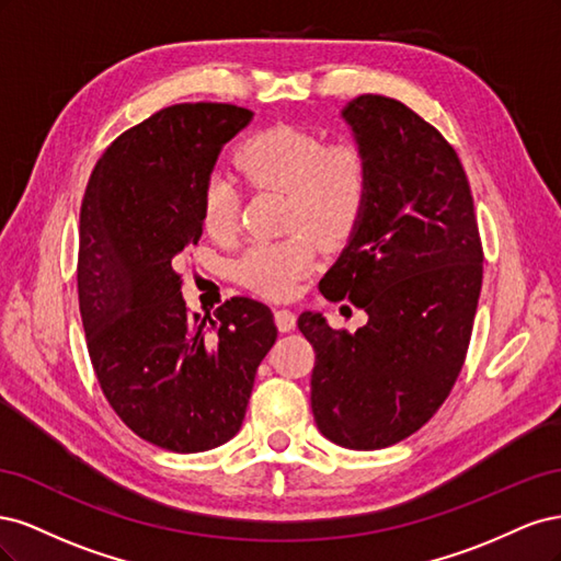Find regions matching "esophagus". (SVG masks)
Masks as SVG:
<instances>
[{"mask_svg":"<svg viewBox=\"0 0 561 561\" xmlns=\"http://www.w3.org/2000/svg\"><path fill=\"white\" fill-rule=\"evenodd\" d=\"M274 316H276V325H278V330L280 332H290V330H295V325H297V316H295V311L293 309H276L274 311Z\"/></svg>","mask_w":561,"mask_h":561,"instance_id":"34e87169","label":"esophagus"}]
</instances>
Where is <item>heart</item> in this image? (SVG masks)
<instances>
[{
	"instance_id": "1",
	"label": "heart",
	"mask_w": 561,
	"mask_h": 561,
	"mask_svg": "<svg viewBox=\"0 0 561 561\" xmlns=\"http://www.w3.org/2000/svg\"><path fill=\"white\" fill-rule=\"evenodd\" d=\"M236 165L252 190L283 192L285 239L252 245L239 262V278L250 290L283 299L295 293L316 262V239L325 245L346 241L358 229L371 190L367 151L355 140L325 142L297 126H271L236 151ZM239 186L210 175L201 192V225L215 241L239 229Z\"/></svg>"
}]
</instances>
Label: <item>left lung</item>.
Segmentation results:
<instances>
[{"instance_id": "left-lung-1", "label": "left lung", "mask_w": 561, "mask_h": 561, "mask_svg": "<svg viewBox=\"0 0 561 561\" xmlns=\"http://www.w3.org/2000/svg\"><path fill=\"white\" fill-rule=\"evenodd\" d=\"M367 151V210L320 280L369 320L348 334L318 313L297 325L316 351L311 410L346 449H383L416 433L461 375L482 290V239L466 171L435 126L383 95L344 110Z\"/></svg>"}]
</instances>
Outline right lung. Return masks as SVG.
Wrapping results in <instances>:
<instances>
[{
  "instance_id": "obj_1",
  "label": "right lung",
  "mask_w": 561,
  "mask_h": 561,
  "mask_svg": "<svg viewBox=\"0 0 561 561\" xmlns=\"http://www.w3.org/2000/svg\"><path fill=\"white\" fill-rule=\"evenodd\" d=\"M252 112L163 107L105 149L79 219L77 287L91 365L116 416L147 443L194 454L239 433L278 328L262 301L190 313L178 264L201 239V192Z\"/></svg>"
}]
</instances>
